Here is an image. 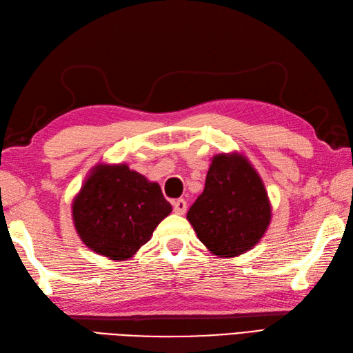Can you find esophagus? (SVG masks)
I'll list each match as a JSON object with an SVG mask.
<instances>
[{
    "mask_svg": "<svg viewBox=\"0 0 353 353\" xmlns=\"http://www.w3.org/2000/svg\"><path fill=\"white\" fill-rule=\"evenodd\" d=\"M174 212L175 214H178V215H183V214H185V211H187V202L184 199H176V200H174Z\"/></svg>",
    "mask_w": 353,
    "mask_h": 353,
    "instance_id": "1",
    "label": "esophagus"
}]
</instances>
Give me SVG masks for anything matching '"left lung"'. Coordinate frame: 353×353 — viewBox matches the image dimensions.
<instances>
[{"mask_svg": "<svg viewBox=\"0 0 353 353\" xmlns=\"http://www.w3.org/2000/svg\"><path fill=\"white\" fill-rule=\"evenodd\" d=\"M270 215L268 193L254 168L239 154H218L187 220L209 251L234 256L261 239Z\"/></svg>", "mask_w": 353, "mask_h": 353, "instance_id": "obj_1", "label": "left lung"}]
</instances>
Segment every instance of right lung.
<instances>
[{
  "mask_svg": "<svg viewBox=\"0 0 353 353\" xmlns=\"http://www.w3.org/2000/svg\"><path fill=\"white\" fill-rule=\"evenodd\" d=\"M172 211L160 185L126 165H99L74 199L80 239L111 260H128Z\"/></svg>",
  "mask_w": 353,
  "mask_h": 353,
  "instance_id": "obj_1",
  "label": "right lung"
}]
</instances>
